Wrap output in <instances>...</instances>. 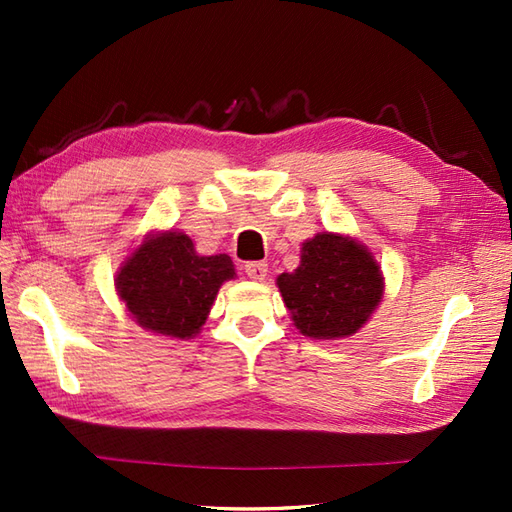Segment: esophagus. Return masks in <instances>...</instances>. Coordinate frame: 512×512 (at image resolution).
Returning a JSON list of instances; mask_svg holds the SVG:
<instances>
[{
  "mask_svg": "<svg viewBox=\"0 0 512 512\" xmlns=\"http://www.w3.org/2000/svg\"><path fill=\"white\" fill-rule=\"evenodd\" d=\"M244 273L253 281H264L268 275V264L266 262H248L244 266Z\"/></svg>",
  "mask_w": 512,
  "mask_h": 512,
  "instance_id": "obj_1",
  "label": "esophagus"
}]
</instances>
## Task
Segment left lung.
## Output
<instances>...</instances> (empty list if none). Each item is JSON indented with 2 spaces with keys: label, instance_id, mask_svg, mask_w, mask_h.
I'll use <instances>...</instances> for the list:
<instances>
[{
  "label": "left lung",
  "instance_id": "1",
  "mask_svg": "<svg viewBox=\"0 0 512 512\" xmlns=\"http://www.w3.org/2000/svg\"><path fill=\"white\" fill-rule=\"evenodd\" d=\"M277 286L295 328L310 339H347L383 299V273L367 246L339 233H317L301 244L295 273Z\"/></svg>",
  "mask_w": 512,
  "mask_h": 512
}]
</instances>
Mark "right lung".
Listing matches in <instances>:
<instances>
[{"mask_svg":"<svg viewBox=\"0 0 512 512\" xmlns=\"http://www.w3.org/2000/svg\"><path fill=\"white\" fill-rule=\"evenodd\" d=\"M235 277L231 257H204L189 235H147L116 273V290L140 328L171 339H193L209 317L217 290Z\"/></svg>","mask_w":512,"mask_h":512,"instance_id":"1","label":"right lung"}]
</instances>
